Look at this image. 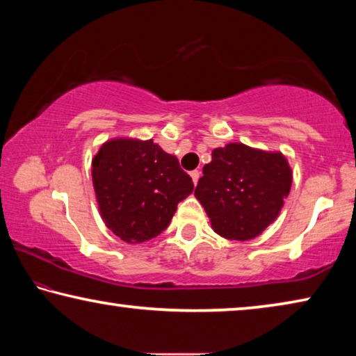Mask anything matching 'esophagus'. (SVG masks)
I'll use <instances>...</instances> for the list:
<instances>
[{
	"label": "esophagus",
	"mask_w": 356,
	"mask_h": 356,
	"mask_svg": "<svg viewBox=\"0 0 356 356\" xmlns=\"http://www.w3.org/2000/svg\"><path fill=\"white\" fill-rule=\"evenodd\" d=\"M190 176H191V179H193V184L196 185V184H198V180H200L201 172H200V171H191Z\"/></svg>",
	"instance_id": "34e87169"
}]
</instances>
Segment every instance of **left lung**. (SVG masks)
Instances as JSON below:
<instances>
[{
    "instance_id": "left-lung-1",
    "label": "left lung",
    "mask_w": 356,
    "mask_h": 356,
    "mask_svg": "<svg viewBox=\"0 0 356 356\" xmlns=\"http://www.w3.org/2000/svg\"><path fill=\"white\" fill-rule=\"evenodd\" d=\"M291 179V168L280 152L233 143L213 149L195 196L217 234L229 241H249L277 218Z\"/></svg>"
}]
</instances>
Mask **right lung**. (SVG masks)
<instances>
[{"mask_svg":"<svg viewBox=\"0 0 356 356\" xmlns=\"http://www.w3.org/2000/svg\"><path fill=\"white\" fill-rule=\"evenodd\" d=\"M92 177L106 227L128 244L165 231L195 188L177 158L152 139L107 140L93 158Z\"/></svg>","mask_w":356,"mask_h":356,"instance_id":"obj_1","label":"right lung"}]
</instances>
